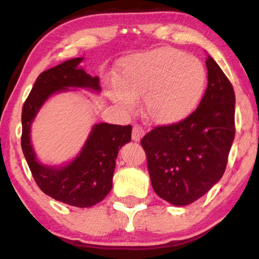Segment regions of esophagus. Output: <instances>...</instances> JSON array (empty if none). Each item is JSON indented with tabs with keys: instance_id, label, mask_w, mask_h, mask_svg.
I'll return each instance as SVG.
<instances>
[{
	"instance_id": "esophagus-1",
	"label": "esophagus",
	"mask_w": 259,
	"mask_h": 259,
	"mask_svg": "<svg viewBox=\"0 0 259 259\" xmlns=\"http://www.w3.org/2000/svg\"><path fill=\"white\" fill-rule=\"evenodd\" d=\"M144 134H145V130L142 129V127L140 126L139 124H135V125L133 126L132 138H133L134 141H140L142 136H144Z\"/></svg>"
}]
</instances>
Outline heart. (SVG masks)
I'll use <instances>...</instances> for the list:
<instances>
[{"instance_id": "obj_1", "label": "heart", "mask_w": 259, "mask_h": 259, "mask_svg": "<svg viewBox=\"0 0 259 259\" xmlns=\"http://www.w3.org/2000/svg\"><path fill=\"white\" fill-rule=\"evenodd\" d=\"M207 73L198 58L173 47H160L125 59L121 64L119 85L112 86L113 100L125 108L144 96L151 119L173 124L185 119L203 96Z\"/></svg>"}]
</instances>
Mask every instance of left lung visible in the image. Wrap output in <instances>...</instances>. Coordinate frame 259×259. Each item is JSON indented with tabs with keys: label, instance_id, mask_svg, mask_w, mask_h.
Segmentation results:
<instances>
[{
	"label": "left lung",
	"instance_id": "1",
	"mask_svg": "<svg viewBox=\"0 0 259 259\" xmlns=\"http://www.w3.org/2000/svg\"><path fill=\"white\" fill-rule=\"evenodd\" d=\"M206 65L208 85L197 108L141 139L154 192L174 206L192 203L221 180L235 138L233 85L209 55Z\"/></svg>",
	"mask_w": 259,
	"mask_h": 259
}]
</instances>
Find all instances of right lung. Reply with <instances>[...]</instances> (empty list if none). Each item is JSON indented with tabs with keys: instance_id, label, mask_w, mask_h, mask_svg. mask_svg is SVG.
I'll return each mask as SVG.
<instances>
[{
	"instance_id": "right-lung-1",
	"label": "right lung",
	"mask_w": 259,
	"mask_h": 259,
	"mask_svg": "<svg viewBox=\"0 0 259 259\" xmlns=\"http://www.w3.org/2000/svg\"><path fill=\"white\" fill-rule=\"evenodd\" d=\"M82 59H69L41 73L22 112L23 153L37 186L55 200L80 208L99 203L111 191L115 159L121 146L132 140L133 129L132 125L96 124L82 150L67 165L57 168L38 162L30 142V126L45 101L69 88L101 90L100 79L79 68Z\"/></svg>"
}]
</instances>
